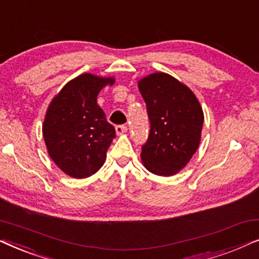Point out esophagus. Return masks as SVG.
<instances>
[{"mask_svg":"<svg viewBox=\"0 0 259 259\" xmlns=\"http://www.w3.org/2000/svg\"><path fill=\"white\" fill-rule=\"evenodd\" d=\"M115 132L118 136H121V134L127 132V127L125 125H118L115 127Z\"/></svg>","mask_w":259,"mask_h":259,"instance_id":"esophagus-1","label":"esophagus"}]
</instances>
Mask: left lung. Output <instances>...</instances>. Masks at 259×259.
<instances>
[{
  "label": "left lung",
  "mask_w": 259,
  "mask_h": 259,
  "mask_svg": "<svg viewBox=\"0 0 259 259\" xmlns=\"http://www.w3.org/2000/svg\"><path fill=\"white\" fill-rule=\"evenodd\" d=\"M138 87L151 123L148 139L141 146V160L154 175H176L199 146L203 109L189 87L166 73L151 74Z\"/></svg>",
  "instance_id": "8db88e82"
}]
</instances>
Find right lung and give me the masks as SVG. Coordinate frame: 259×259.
I'll return each mask as SVG.
<instances>
[{
    "label": "right lung",
    "instance_id": "obj_1",
    "mask_svg": "<svg viewBox=\"0 0 259 259\" xmlns=\"http://www.w3.org/2000/svg\"><path fill=\"white\" fill-rule=\"evenodd\" d=\"M114 77L81 74L53 99L42 126L53 161L73 178H87L105 162L115 130L97 104L99 92Z\"/></svg>",
    "mask_w": 259,
    "mask_h": 259
}]
</instances>
